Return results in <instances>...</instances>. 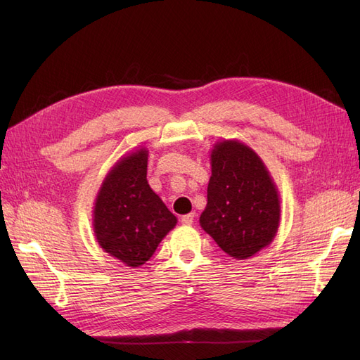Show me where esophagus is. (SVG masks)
<instances>
[{"label":"esophagus","instance_id":"esophagus-1","mask_svg":"<svg viewBox=\"0 0 360 360\" xmlns=\"http://www.w3.org/2000/svg\"><path fill=\"white\" fill-rule=\"evenodd\" d=\"M193 217H195V213H189V214L181 216V224L183 225H192L193 224Z\"/></svg>","mask_w":360,"mask_h":360}]
</instances>
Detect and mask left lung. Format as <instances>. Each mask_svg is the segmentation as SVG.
Wrapping results in <instances>:
<instances>
[{"mask_svg": "<svg viewBox=\"0 0 360 360\" xmlns=\"http://www.w3.org/2000/svg\"><path fill=\"white\" fill-rule=\"evenodd\" d=\"M210 158L212 177L200 225L230 257H252L278 233L276 184L264 162L240 141H221Z\"/></svg>", "mask_w": 360, "mask_h": 360, "instance_id": "obj_1", "label": "left lung"}]
</instances>
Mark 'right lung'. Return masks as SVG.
Segmentation results:
<instances>
[{
    "mask_svg": "<svg viewBox=\"0 0 360 360\" xmlns=\"http://www.w3.org/2000/svg\"><path fill=\"white\" fill-rule=\"evenodd\" d=\"M148 151L139 148L120 159L97 192L93 226L105 252L129 267L151 258L177 224L147 181Z\"/></svg>",
    "mask_w": 360,
    "mask_h": 360,
    "instance_id": "right-lung-1",
    "label": "right lung"
}]
</instances>
